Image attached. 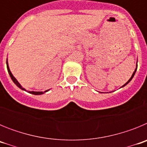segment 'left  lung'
<instances>
[{
    "mask_svg": "<svg viewBox=\"0 0 147 147\" xmlns=\"http://www.w3.org/2000/svg\"><path fill=\"white\" fill-rule=\"evenodd\" d=\"M137 66H138V64H137ZM136 70H137V67H136V70H135V71H134V72H133V74H132V76H131V78H130V79H129V80H128V81H127V82H126V83H125V84H124V85H123V86H122V87H124V86H125V85H127V84H128V83H129V82H130V81H131V80H132V78H133V76H134L135 74H136ZM122 87H121V88H122Z\"/></svg>",
    "mask_w": 147,
    "mask_h": 147,
    "instance_id": "left-lung-1",
    "label": "left lung"
}]
</instances>
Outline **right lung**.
<instances>
[{
  "instance_id": "add662e5",
  "label": "right lung",
  "mask_w": 147,
  "mask_h": 147,
  "mask_svg": "<svg viewBox=\"0 0 147 147\" xmlns=\"http://www.w3.org/2000/svg\"><path fill=\"white\" fill-rule=\"evenodd\" d=\"M6 65H7L8 72H9V76H10V77H11V80H12V81L14 82V83H15V85H16L18 87V88H20V89L23 90H26L24 89V88H23V87H22L21 85H20V83L18 82V80H17L16 79H15V78L14 77V76H13L12 74H11V71H10V70H9V65H8V62H7V61H6ZM47 91H48V90H45V91H44V92H36V91H27V92H28V93H32V94H34V95H40V94H42V93H45V92H47Z\"/></svg>"
}]
</instances>
